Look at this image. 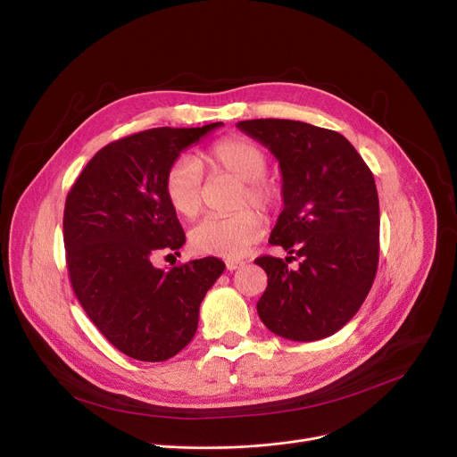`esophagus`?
I'll return each mask as SVG.
<instances>
[{"label": "esophagus", "instance_id": "esophagus-1", "mask_svg": "<svg viewBox=\"0 0 457 457\" xmlns=\"http://www.w3.org/2000/svg\"><path fill=\"white\" fill-rule=\"evenodd\" d=\"M242 264H245V262H242V261H228V262H226V268H228L229 271H233V270L240 268Z\"/></svg>", "mask_w": 457, "mask_h": 457}]
</instances>
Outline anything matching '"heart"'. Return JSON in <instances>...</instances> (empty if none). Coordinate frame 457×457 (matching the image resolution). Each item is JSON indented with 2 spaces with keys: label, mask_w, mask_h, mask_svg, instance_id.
<instances>
[{
  "label": "heart",
  "mask_w": 457,
  "mask_h": 457,
  "mask_svg": "<svg viewBox=\"0 0 457 457\" xmlns=\"http://www.w3.org/2000/svg\"><path fill=\"white\" fill-rule=\"evenodd\" d=\"M212 174H224L238 181L237 207L248 204L268 211L276 205L279 189L268 179V158L255 143L242 137H228L212 145L204 156ZM165 196L179 217L195 219L202 209V170L195 158L179 156L167 170ZM262 235V219L246 207L229 217H209L198 222L191 233V246L200 253L219 257H240Z\"/></svg>",
  "instance_id": "heart-1"
}]
</instances>
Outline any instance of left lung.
Here are the masks:
<instances>
[{
  "mask_svg": "<svg viewBox=\"0 0 457 457\" xmlns=\"http://www.w3.org/2000/svg\"><path fill=\"white\" fill-rule=\"evenodd\" d=\"M237 129L279 162L283 211L270 245L300 257H259L268 287L261 321L281 338L314 342L338 332L368 297L378 264L375 178L338 132L290 119L240 120Z\"/></svg>",
  "mask_w": 457,
  "mask_h": 457,
  "instance_id": "left-lung-1",
  "label": "left lung"
}]
</instances>
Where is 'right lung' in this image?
Segmentation results:
<instances>
[{
	"label": "right lung",
	"instance_id": "add662e5",
	"mask_svg": "<svg viewBox=\"0 0 457 457\" xmlns=\"http://www.w3.org/2000/svg\"><path fill=\"white\" fill-rule=\"evenodd\" d=\"M219 127H162L117 139L87 162L68 193L64 246L73 292L103 337L130 358L163 361L184 349L202 299L226 268L215 257L170 270L152 264L186 245L165 174Z\"/></svg>",
	"mask_w": 457,
	"mask_h": 457
}]
</instances>
